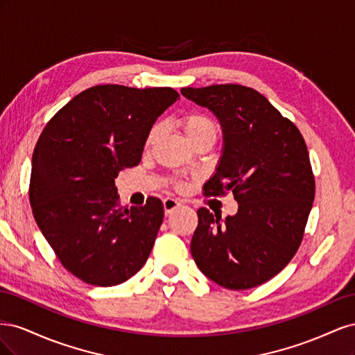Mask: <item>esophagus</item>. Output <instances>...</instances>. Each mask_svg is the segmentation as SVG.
<instances>
[{
	"instance_id": "1",
	"label": "esophagus",
	"mask_w": 355,
	"mask_h": 355,
	"mask_svg": "<svg viewBox=\"0 0 355 355\" xmlns=\"http://www.w3.org/2000/svg\"><path fill=\"white\" fill-rule=\"evenodd\" d=\"M163 206H164V213L166 214H170L173 213L176 209L180 207V202L175 198H164L163 200Z\"/></svg>"
}]
</instances>
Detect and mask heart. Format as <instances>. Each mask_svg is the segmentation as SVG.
Here are the masks:
<instances>
[{"label":"heart","mask_w":355,"mask_h":355,"mask_svg":"<svg viewBox=\"0 0 355 355\" xmlns=\"http://www.w3.org/2000/svg\"><path fill=\"white\" fill-rule=\"evenodd\" d=\"M182 128H184V132H185L187 137L189 139V142L196 141V139L202 137V136H209V135L216 136V125H214V123L207 115H202V114H189V115L182 118ZM157 136H158V127H153L151 132L148 133L145 146L146 148L153 146ZM178 187L182 188L184 187V184H178Z\"/></svg>","instance_id":"1"}]
</instances>
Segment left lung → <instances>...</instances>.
Here are the masks:
<instances>
[{"label":"left lung","instance_id":"1","mask_svg":"<svg viewBox=\"0 0 355 355\" xmlns=\"http://www.w3.org/2000/svg\"><path fill=\"white\" fill-rule=\"evenodd\" d=\"M180 93L207 108L222 128V155L207 194L230 191L239 202L237 213L225 219L198 209L192 257L225 288L256 287L280 272L302 241L315 194L305 141L250 87L214 84Z\"/></svg>","mask_w":355,"mask_h":355}]
</instances>
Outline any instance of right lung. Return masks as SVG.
Masks as SVG:
<instances>
[{
    "label": "right lung",
    "mask_w": 355,
    "mask_h": 355,
    "mask_svg": "<svg viewBox=\"0 0 355 355\" xmlns=\"http://www.w3.org/2000/svg\"><path fill=\"white\" fill-rule=\"evenodd\" d=\"M176 101L170 87L94 85L42 130L32 155V213L62 265L83 282L121 284L151 253L163 202L151 197L144 207L124 209L115 178L141 163L148 133Z\"/></svg>",
    "instance_id": "add662e5"
}]
</instances>
